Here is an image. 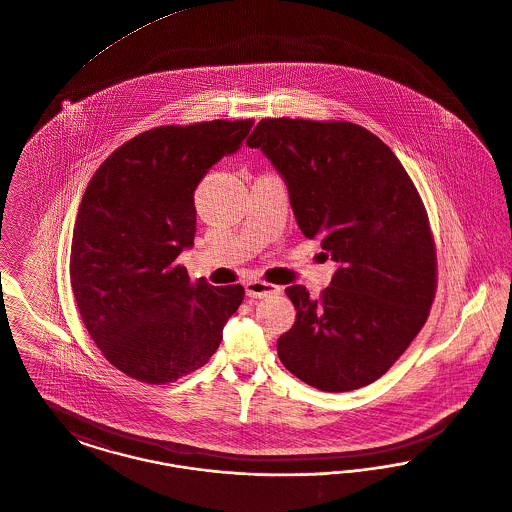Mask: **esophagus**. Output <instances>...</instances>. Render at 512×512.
Here are the masks:
<instances>
[{
  "instance_id": "34e87169",
  "label": "esophagus",
  "mask_w": 512,
  "mask_h": 512,
  "mask_svg": "<svg viewBox=\"0 0 512 512\" xmlns=\"http://www.w3.org/2000/svg\"><path fill=\"white\" fill-rule=\"evenodd\" d=\"M245 292L249 298H269L272 294L280 292V286H274L263 280H249L245 282Z\"/></svg>"
}]
</instances>
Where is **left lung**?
Returning <instances> with one entry per match:
<instances>
[{
    "mask_svg": "<svg viewBox=\"0 0 512 512\" xmlns=\"http://www.w3.org/2000/svg\"><path fill=\"white\" fill-rule=\"evenodd\" d=\"M247 147L286 181L303 236L338 263L319 300L301 284L286 288L298 313L278 358L319 391L377 381L425 325L437 288L416 185L379 137L350 121L261 120Z\"/></svg>",
    "mask_w": 512,
    "mask_h": 512,
    "instance_id": "8db88e82",
    "label": "left lung"
}]
</instances>
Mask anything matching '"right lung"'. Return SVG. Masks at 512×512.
<instances>
[{"label":"right lung","mask_w":512,"mask_h":512,"mask_svg":"<svg viewBox=\"0 0 512 512\" xmlns=\"http://www.w3.org/2000/svg\"><path fill=\"white\" fill-rule=\"evenodd\" d=\"M253 120L162 125L112 152L79 205L69 274L87 331L125 375L166 385L203 367L238 311L240 284L189 280L199 181L238 151Z\"/></svg>","instance_id":"obj_1"}]
</instances>
